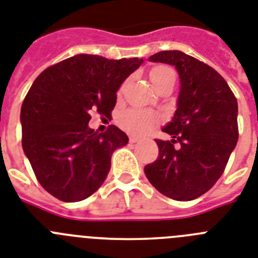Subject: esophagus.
<instances>
[{
	"mask_svg": "<svg viewBox=\"0 0 258 258\" xmlns=\"http://www.w3.org/2000/svg\"><path fill=\"white\" fill-rule=\"evenodd\" d=\"M139 140H140L139 136H135V135L130 136V143H138Z\"/></svg>",
	"mask_w": 258,
	"mask_h": 258,
	"instance_id": "34e87169",
	"label": "esophagus"
}]
</instances>
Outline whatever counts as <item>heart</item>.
Instances as JSON below:
<instances>
[{"instance_id":"b5f03b06","label":"heart","mask_w":258,"mask_h":258,"mask_svg":"<svg viewBox=\"0 0 258 258\" xmlns=\"http://www.w3.org/2000/svg\"><path fill=\"white\" fill-rule=\"evenodd\" d=\"M149 77H151V81H152L155 88H157L159 85H161L162 82L168 81V80L176 79L174 72L166 67H155L149 73ZM155 120V115L146 111H140V110H128V111L123 112L119 118V122H120V125L123 128L135 134L146 133Z\"/></svg>"}]
</instances>
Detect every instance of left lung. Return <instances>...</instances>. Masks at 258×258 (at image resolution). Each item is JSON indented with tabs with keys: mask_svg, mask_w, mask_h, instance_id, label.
I'll return each mask as SVG.
<instances>
[{
	"mask_svg": "<svg viewBox=\"0 0 258 258\" xmlns=\"http://www.w3.org/2000/svg\"><path fill=\"white\" fill-rule=\"evenodd\" d=\"M148 60L176 68L179 93L176 111L162 127L172 140H156L159 157L144 173L168 198L191 201L215 185L235 149L237 101L226 80L192 56L161 51ZM174 142L180 146L174 147Z\"/></svg>",
	"mask_w": 258,
	"mask_h": 258,
	"instance_id": "1",
	"label": "left lung"
}]
</instances>
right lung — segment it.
<instances>
[{
  "instance_id": "right-lung-1",
  "label": "right lung",
  "mask_w": 258,
  "mask_h": 258,
  "mask_svg": "<svg viewBox=\"0 0 258 258\" xmlns=\"http://www.w3.org/2000/svg\"><path fill=\"white\" fill-rule=\"evenodd\" d=\"M144 60H111L80 53L43 71L21 109L22 147L39 183L64 202H79L98 190L115 149L128 136L115 125L90 130V111L109 115L122 82Z\"/></svg>"
}]
</instances>
